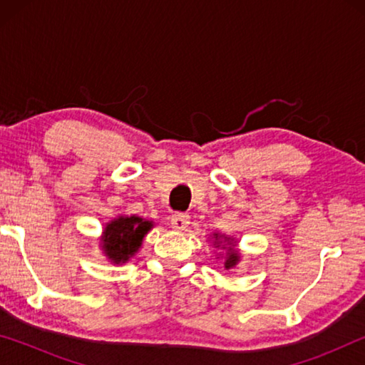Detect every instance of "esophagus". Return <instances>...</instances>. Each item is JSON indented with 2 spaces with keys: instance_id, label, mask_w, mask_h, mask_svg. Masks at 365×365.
I'll list each match as a JSON object with an SVG mask.
<instances>
[{
  "instance_id": "34e87169",
  "label": "esophagus",
  "mask_w": 365,
  "mask_h": 365,
  "mask_svg": "<svg viewBox=\"0 0 365 365\" xmlns=\"http://www.w3.org/2000/svg\"><path fill=\"white\" fill-rule=\"evenodd\" d=\"M170 224L175 228V230H185V228H187L190 224V215L185 212H175L170 217Z\"/></svg>"
}]
</instances>
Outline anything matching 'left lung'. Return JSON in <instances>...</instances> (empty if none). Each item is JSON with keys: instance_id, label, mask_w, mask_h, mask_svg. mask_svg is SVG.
Here are the masks:
<instances>
[{"instance_id": "left-lung-1", "label": "left lung", "mask_w": 365, "mask_h": 365, "mask_svg": "<svg viewBox=\"0 0 365 365\" xmlns=\"http://www.w3.org/2000/svg\"><path fill=\"white\" fill-rule=\"evenodd\" d=\"M214 246L215 248H225L228 246L227 250V256H225V262H224V267L228 269H233L235 265L238 264L240 261V255L238 251L235 250V245H233V238H228L225 235H220V233H214Z\"/></svg>"}]
</instances>
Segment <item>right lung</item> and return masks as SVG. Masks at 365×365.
Here are the masks:
<instances>
[{
    "mask_svg": "<svg viewBox=\"0 0 365 365\" xmlns=\"http://www.w3.org/2000/svg\"><path fill=\"white\" fill-rule=\"evenodd\" d=\"M153 228V220L138 215H119L104 227L101 248L113 264H123L140 250L145 235Z\"/></svg>",
    "mask_w": 365,
    "mask_h": 365,
    "instance_id": "right-lung-1",
    "label": "right lung"
}]
</instances>
